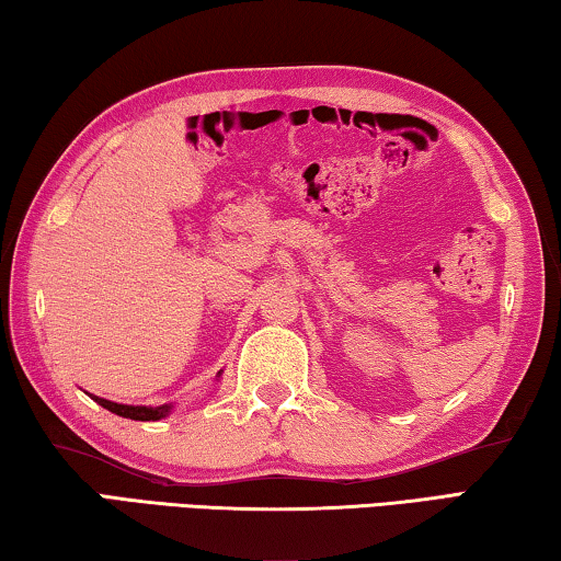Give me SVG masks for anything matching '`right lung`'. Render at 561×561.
<instances>
[{"mask_svg": "<svg viewBox=\"0 0 561 561\" xmlns=\"http://www.w3.org/2000/svg\"><path fill=\"white\" fill-rule=\"evenodd\" d=\"M91 400L99 402L101 408H106L108 412H114V415H118V417L141 420V422L161 420V417L171 415V410H173L171 402H167V405H159V408H151V405H122V402H112V400H106V398H99V394H91Z\"/></svg>", "mask_w": 561, "mask_h": 561, "instance_id": "add662e5", "label": "right lung"}]
</instances>
